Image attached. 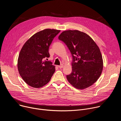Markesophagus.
<instances>
[{"instance_id": "obj_1", "label": "esophagus", "mask_w": 121, "mask_h": 121, "mask_svg": "<svg viewBox=\"0 0 121 121\" xmlns=\"http://www.w3.org/2000/svg\"><path fill=\"white\" fill-rule=\"evenodd\" d=\"M58 67H59V68H63V64H62V65H58Z\"/></svg>"}]
</instances>
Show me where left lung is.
<instances>
[{
  "label": "left lung",
  "mask_w": 121,
  "mask_h": 121,
  "mask_svg": "<svg viewBox=\"0 0 121 121\" xmlns=\"http://www.w3.org/2000/svg\"><path fill=\"white\" fill-rule=\"evenodd\" d=\"M58 39L64 42L73 57L72 71L66 78L74 87L82 90L93 85L102 71L100 50L87 34L78 30L63 31Z\"/></svg>",
  "instance_id": "8db88e82"
}]
</instances>
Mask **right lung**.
<instances>
[{
    "mask_svg": "<svg viewBox=\"0 0 121 121\" xmlns=\"http://www.w3.org/2000/svg\"><path fill=\"white\" fill-rule=\"evenodd\" d=\"M60 30L46 29L33 35L22 46L18 59V69L23 80L30 87L41 88L50 80L55 66L50 61L49 48Z\"/></svg>",
    "mask_w": 121,
    "mask_h": 121,
    "instance_id": "add662e5",
    "label": "right lung"
}]
</instances>
